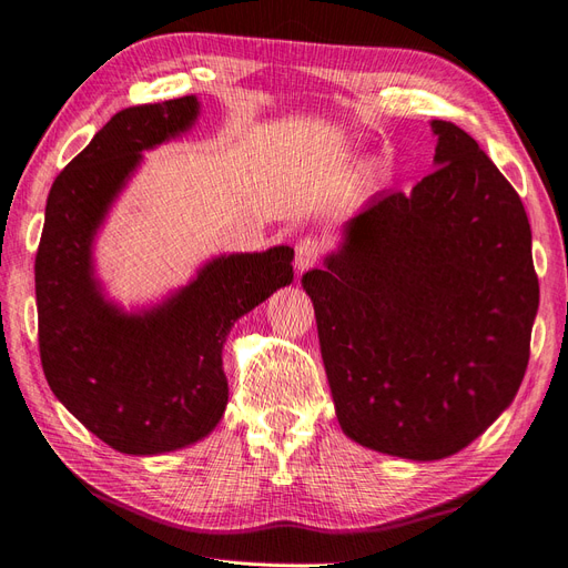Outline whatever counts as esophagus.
Returning a JSON list of instances; mask_svg holds the SVG:
<instances>
[{
	"label": "esophagus",
	"instance_id": "esophagus-1",
	"mask_svg": "<svg viewBox=\"0 0 568 568\" xmlns=\"http://www.w3.org/2000/svg\"><path fill=\"white\" fill-rule=\"evenodd\" d=\"M321 254H323L321 240L314 237V235H306V237H302V240L297 242V247H295V266H297L300 271L312 268V266L318 262V258H321Z\"/></svg>",
	"mask_w": 568,
	"mask_h": 568
}]
</instances>
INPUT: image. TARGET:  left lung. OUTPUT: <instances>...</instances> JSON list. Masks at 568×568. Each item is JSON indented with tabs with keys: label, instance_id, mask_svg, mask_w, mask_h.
<instances>
[{
	"label": "left lung",
	"instance_id": "obj_1",
	"mask_svg": "<svg viewBox=\"0 0 568 568\" xmlns=\"http://www.w3.org/2000/svg\"><path fill=\"white\" fill-rule=\"evenodd\" d=\"M433 133L437 169L376 194L302 278L339 426L416 462L455 455L509 407L540 300L518 192L459 125Z\"/></svg>",
	"mask_w": 568,
	"mask_h": 568
}]
</instances>
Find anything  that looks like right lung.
I'll use <instances>...</instances> for the list:
<instances>
[{
	"mask_svg": "<svg viewBox=\"0 0 568 568\" xmlns=\"http://www.w3.org/2000/svg\"><path fill=\"white\" fill-rule=\"evenodd\" d=\"M197 100L119 111L50 190L36 254L44 378L80 424L123 455L212 433L229 404L221 349L233 323L293 283V250L221 256L164 306L125 316L92 281L90 242L140 152L187 131Z\"/></svg>",
	"mask_w": 568,
	"mask_h": 568,
	"instance_id": "1",
	"label": "right lung"
}]
</instances>
